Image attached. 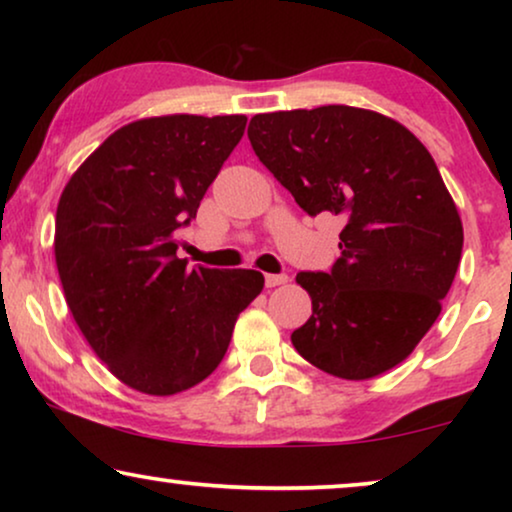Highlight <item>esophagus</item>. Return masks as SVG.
I'll use <instances>...</instances> for the list:
<instances>
[{
	"label": "esophagus",
	"mask_w": 512,
	"mask_h": 512,
	"mask_svg": "<svg viewBox=\"0 0 512 512\" xmlns=\"http://www.w3.org/2000/svg\"><path fill=\"white\" fill-rule=\"evenodd\" d=\"M289 282V277L286 275H265V286L272 289V286H279V284H286Z\"/></svg>",
	"instance_id": "esophagus-1"
}]
</instances>
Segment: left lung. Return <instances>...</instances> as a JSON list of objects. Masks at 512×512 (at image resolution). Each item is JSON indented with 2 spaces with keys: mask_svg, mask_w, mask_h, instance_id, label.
<instances>
[{
  "mask_svg": "<svg viewBox=\"0 0 512 512\" xmlns=\"http://www.w3.org/2000/svg\"><path fill=\"white\" fill-rule=\"evenodd\" d=\"M247 135L307 214L345 219L333 270L296 275L312 317L293 347L342 380L396 368L438 319L464 247L431 153L394 118L347 104L256 114Z\"/></svg>",
  "mask_w": 512,
  "mask_h": 512,
  "instance_id": "obj_1",
  "label": "left lung"
}]
</instances>
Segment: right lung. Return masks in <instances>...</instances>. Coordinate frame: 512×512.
<instances>
[{
	"label": "right lung",
	"instance_id": "1",
	"mask_svg": "<svg viewBox=\"0 0 512 512\" xmlns=\"http://www.w3.org/2000/svg\"><path fill=\"white\" fill-rule=\"evenodd\" d=\"M247 116L139 118L67 181L55 265L69 312L111 375L149 396L200 384L219 366L256 270L186 268L177 230L244 135Z\"/></svg>",
	"mask_w": 512,
	"mask_h": 512
}]
</instances>
